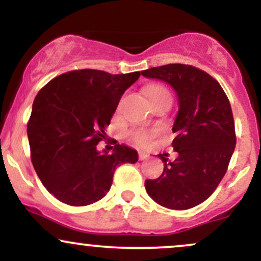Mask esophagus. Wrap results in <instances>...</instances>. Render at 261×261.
Returning <instances> with one entry per match:
<instances>
[{
  "label": "esophagus",
  "instance_id": "obj_1",
  "mask_svg": "<svg viewBox=\"0 0 261 261\" xmlns=\"http://www.w3.org/2000/svg\"><path fill=\"white\" fill-rule=\"evenodd\" d=\"M149 155L147 153H145V152H139V160L140 161H145L147 160Z\"/></svg>",
  "mask_w": 261,
  "mask_h": 261
}]
</instances>
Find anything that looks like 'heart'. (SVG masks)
I'll return each mask as SVG.
<instances>
[{
	"label": "heart",
	"mask_w": 261,
	"mask_h": 261,
	"mask_svg": "<svg viewBox=\"0 0 261 261\" xmlns=\"http://www.w3.org/2000/svg\"><path fill=\"white\" fill-rule=\"evenodd\" d=\"M148 97L149 99L151 98H155V97H168L172 98L170 95L169 89L167 87L161 86V85H155L149 87L147 89ZM155 135V130H142V128H137V130L131 131L130 134V139L134 143H136L137 146H141V147H145L147 146L149 142H151L152 137Z\"/></svg>",
	"instance_id": "b5f03b06"
}]
</instances>
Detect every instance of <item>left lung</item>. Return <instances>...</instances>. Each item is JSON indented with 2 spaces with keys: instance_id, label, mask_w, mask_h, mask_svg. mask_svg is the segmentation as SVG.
Returning a JSON list of instances; mask_svg holds the SVG:
<instances>
[{
  "instance_id": "obj_1",
  "label": "left lung",
  "mask_w": 261,
  "mask_h": 261,
  "mask_svg": "<svg viewBox=\"0 0 261 261\" xmlns=\"http://www.w3.org/2000/svg\"><path fill=\"white\" fill-rule=\"evenodd\" d=\"M141 73L169 83L179 100L172 128L178 157L169 162L160 154L163 173L145 181L146 191L167 208H191L212 195L228 168L237 142L229 100L214 77L191 65L169 64Z\"/></svg>"
}]
</instances>
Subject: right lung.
I'll use <instances>...</instances> for the list:
<instances>
[{
	"instance_id": "obj_1",
	"label": "right lung",
	"mask_w": 261,
	"mask_h": 261,
	"mask_svg": "<svg viewBox=\"0 0 261 261\" xmlns=\"http://www.w3.org/2000/svg\"><path fill=\"white\" fill-rule=\"evenodd\" d=\"M140 71L110 74L74 70L60 74L39 91L27 124L35 172L50 194L71 206L99 201L110 190L115 169L136 163L139 155L125 145L100 153L106 127L124 92Z\"/></svg>"
}]
</instances>
